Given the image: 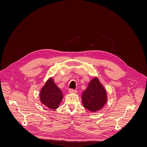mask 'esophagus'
<instances>
[{"label": "esophagus", "mask_w": 147, "mask_h": 147, "mask_svg": "<svg viewBox=\"0 0 147 147\" xmlns=\"http://www.w3.org/2000/svg\"><path fill=\"white\" fill-rule=\"evenodd\" d=\"M68 91L69 93H76L77 92V91L75 90H74V89H69Z\"/></svg>", "instance_id": "1"}]
</instances>
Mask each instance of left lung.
<instances>
[{"mask_svg": "<svg viewBox=\"0 0 147 147\" xmlns=\"http://www.w3.org/2000/svg\"><path fill=\"white\" fill-rule=\"evenodd\" d=\"M82 99L84 108L92 112L100 110L105 104L107 100L106 91L97 77L89 83L82 93Z\"/></svg>", "mask_w": 147, "mask_h": 147, "instance_id": "8db88e82", "label": "left lung"}]
</instances>
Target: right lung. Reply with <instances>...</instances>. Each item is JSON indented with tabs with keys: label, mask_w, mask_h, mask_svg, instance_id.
Wrapping results in <instances>:
<instances>
[{
	"label": "right lung",
	"mask_w": 147,
	"mask_h": 147,
	"mask_svg": "<svg viewBox=\"0 0 147 147\" xmlns=\"http://www.w3.org/2000/svg\"><path fill=\"white\" fill-rule=\"evenodd\" d=\"M63 98V95L61 90L57 86L53 78H49L40 94L42 103L49 109L55 110L58 108Z\"/></svg>",
	"instance_id": "right-lung-1"
}]
</instances>
